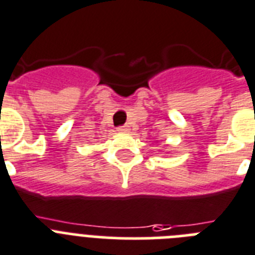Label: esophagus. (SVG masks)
Listing matches in <instances>:
<instances>
[{"mask_svg":"<svg viewBox=\"0 0 255 255\" xmlns=\"http://www.w3.org/2000/svg\"><path fill=\"white\" fill-rule=\"evenodd\" d=\"M118 130H119V132H123V133H126V132H128V130H129V126H127V125L119 126Z\"/></svg>","mask_w":255,"mask_h":255,"instance_id":"esophagus-1","label":"esophagus"}]
</instances>
